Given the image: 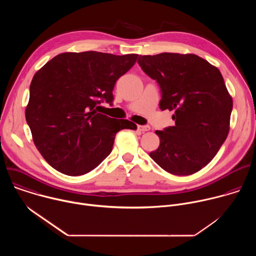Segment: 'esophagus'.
Masks as SVG:
<instances>
[{
	"mask_svg": "<svg viewBox=\"0 0 256 256\" xmlns=\"http://www.w3.org/2000/svg\"><path fill=\"white\" fill-rule=\"evenodd\" d=\"M138 130L142 132H144L150 130V126H138Z\"/></svg>",
	"mask_w": 256,
	"mask_h": 256,
	"instance_id": "34e87169",
	"label": "esophagus"
}]
</instances>
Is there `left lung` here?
Listing matches in <instances>:
<instances>
[{"instance_id":"1","label":"left lung","mask_w":256,"mask_h":256,"mask_svg":"<svg viewBox=\"0 0 256 256\" xmlns=\"http://www.w3.org/2000/svg\"><path fill=\"white\" fill-rule=\"evenodd\" d=\"M142 70L161 88L162 110H174V126L156 130L159 148L150 157L174 175L206 166L227 138L233 100L220 70L192 54L140 56Z\"/></svg>"}]
</instances>
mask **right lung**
Segmentation results:
<instances>
[{
  "label": "right lung",
  "instance_id": "right-lung-1",
  "mask_svg": "<svg viewBox=\"0 0 256 256\" xmlns=\"http://www.w3.org/2000/svg\"><path fill=\"white\" fill-rule=\"evenodd\" d=\"M138 56L64 52L35 72L25 116L34 144L52 168L83 175L110 154L118 132L136 130L132 122L98 114V105L112 101L116 82Z\"/></svg>",
  "mask_w": 256,
  "mask_h": 256
}]
</instances>
